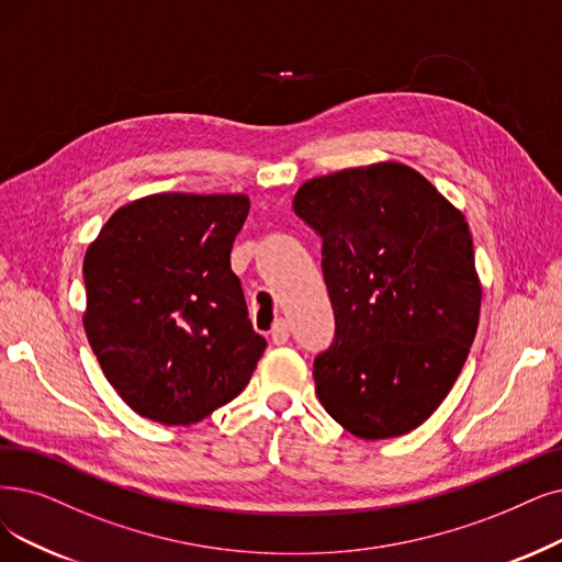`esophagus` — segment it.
Listing matches in <instances>:
<instances>
[{"label":"esophagus","mask_w":562,"mask_h":562,"mask_svg":"<svg viewBox=\"0 0 562 562\" xmlns=\"http://www.w3.org/2000/svg\"><path fill=\"white\" fill-rule=\"evenodd\" d=\"M288 336H290V329H288V323L285 321H279L272 329V344L274 346H283L288 344Z\"/></svg>","instance_id":"34e87169"}]
</instances>
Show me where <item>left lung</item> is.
<instances>
[{
	"instance_id": "1",
	"label": "left lung",
	"mask_w": 562,
	"mask_h": 562,
	"mask_svg": "<svg viewBox=\"0 0 562 562\" xmlns=\"http://www.w3.org/2000/svg\"><path fill=\"white\" fill-rule=\"evenodd\" d=\"M293 210L323 239L334 308V341L313 359L321 403L362 440L417 429L450 394L480 323L463 214L392 161L313 177Z\"/></svg>"
}]
</instances>
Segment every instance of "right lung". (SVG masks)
Masks as SVG:
<instances>
[{"mask_svg":"<svg viewBox=\"0 0 562 562\" xmlns=\"http://www.w3.org/2000/svg\"><path fill=\"white\" fill-rule=\"evenodd\" d=\"M241 193H156L120 207L82 262V316L108 383L138 415L193 424L251 380L254 331L231 251Z\"/></svg>","mask_w":562,"mask_h":562,"instance_id":"obj_1","label":"right lung"}]
</instances>
